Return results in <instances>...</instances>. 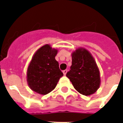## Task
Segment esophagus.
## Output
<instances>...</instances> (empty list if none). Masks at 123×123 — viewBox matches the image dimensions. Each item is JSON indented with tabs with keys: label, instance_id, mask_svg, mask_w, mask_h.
<instances>
[{
	"label": "esophagus",
	"instance_id": "1",
	"mask_svg": "<svg viewBox=\"0 0 123 123\" xmlns=\"http://www.w3.org/2000/svg\"><path fill=\"white\" fill-rule=\"evenodd\" d=\"M67 71H68L67 69H65V70H63V71H62V72H63V74H64V75H66V73H67Z\"/></svg>",
	"mask_w": 123,
	"mask_h": 123
}]
</instances>
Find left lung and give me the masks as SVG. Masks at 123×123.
I'll return each mask as SVG.
<instances>
[{
    "mask_svg": "<svg viewBox=\"0 0 123 123\" xmlns=\"http://www.w3.org/2000/svg\"><path fill=\"white\" fill-rule=\"evenodd\" d=\"M72 64L66 77L77 91L85 96L91 95L100 86L99 71L94 59L88 50L79 48L73 52Z\"/></svg>",
    "mask_w": 123,
    "mask_h": 123,
    "instance_id": "obj_1",
    "label": "left lung"
}]
</instances>
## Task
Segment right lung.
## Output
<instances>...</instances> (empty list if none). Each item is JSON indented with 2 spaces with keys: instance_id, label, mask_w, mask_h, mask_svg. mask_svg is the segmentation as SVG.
<instances>
[{
  "instance_id": "right-lung-1",
  "label": "right lung",
  "mask_w": 123,
  "mask_h": 123,
  "mask_svg": "<svg viewBox=\"0 0 123 123\" xmlns=\"http://www.w3.org/2000/svg\"><path fill=\"white\" fill-rule=\"evenodd\" d=\"M57 50L46 44L36 52L27 68V81L29 87L45 95L53 91L63 73L55 60Z\"/></svg>"
}]
</instances>
